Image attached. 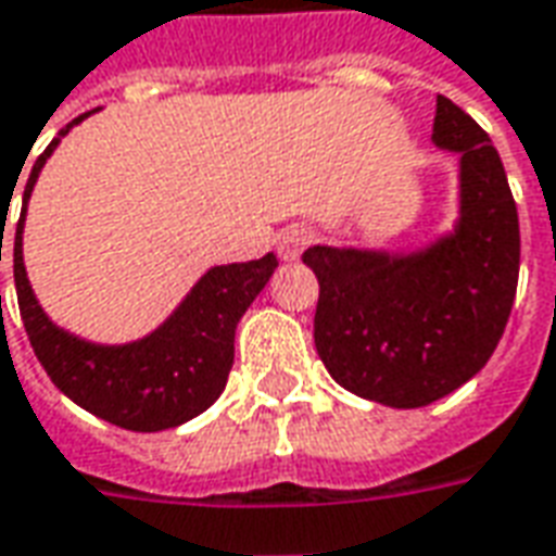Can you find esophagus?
I'll list each match as a JSON object with an SVG mask.
<instances>
[{
    "mask_svg": "<svg viewBox=\"0 0 556 556\" xmlns=\"http://www.w3.org/2000/svg\"><path fill=\"white\" fill-rule=\"evenodd\" d=\"M309 243H313V231L304 228V225H291V228H286L277 240L279 258H282V262H298Z\"/></svg>",
    "mask_w": 556,
    "mask_h": 556,
    "instance_id": "34e87169",
    "label": "esophagus"
}]
</instances>
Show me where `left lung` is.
I'll return each mask as SVG.
<instances>
[{"mask_svg":"<svg viewBox=\"0 0 556 556\" xmlns=\"http://www.w3.org/2000/svg\"><path fill=\"white\" fill-rule=\"evenodd\" d=\"M430 141L457 156V219L421 247L304 252L318 279L316 352L345 391L418 409L494 355L518 289L521 228L488 131L437 96Z\"/></svg>","mask_w":556,"mask_h":556,"instance_id":"8db88e82","label":"left lung"}]
</instances>
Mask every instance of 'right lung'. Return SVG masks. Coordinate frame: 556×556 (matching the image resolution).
<instances>
[{
	"instance_id": "1",
	"label": "right lung",
	"mask_w": 556,
	"mask_h": 556,
	"mask_svg": "<svg viewBox=\"0 0 556 556\" xmlns=\"http://www.w3.org/2000/svg\"><path fill=\"white\" fill-rule=\"evenodd\" d=\"M89 114L72 119L50 141L48 150L35 159L33 174L26 180L21 223L14 231L17 304L35 355L65 397L116 427L156 433L186 425L189 418L211 409L223 394L228 370L235 364L238 321L258 298V291L265 289L267 279L274 277L277 255L267 252L265 258L243 265L211 267L159 328L129 343H92L87 337L60 328L38 304L33 282L26 277L23 225L38 174L62 138Z\"/></svg>"
}]
</instances>
